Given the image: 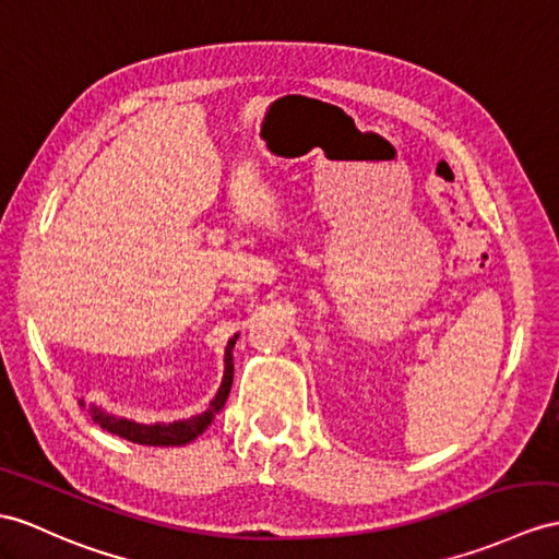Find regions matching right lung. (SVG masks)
I'll use <instances>...</instances> for the list:
<instances>
[{"label": "right lung", "mask_w": 559, "mask_h": 559, "mask_svg": "<svg viewBox=\"0 0 559 559\" xmlns=\"http://www.w3.org/2000/svg\"><path fill=\"white\" fill-rule=\"evenodd\" d=\"M235 338H229L227 350H225V379L221 391L215 393V399L211 401L209 411L201 413L192 419L185 421H173V425H138V421L130 419H118L108 413H102L99 407H90L87 415L92 417L94 425H99L102 429L116 433V437L132 441V443H142V445H185L189 441H194L199 433H203L211 425V419L223 411V405L229 396V389H233V379H235V365H233V348H235ZM83 403V401H80Z\"/></svg>", "instance_id": "right-lung-1"}]
</instances>
